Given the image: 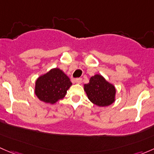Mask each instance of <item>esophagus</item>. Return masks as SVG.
Masks as SVG:
<instances>
[{
  "label": "esophagus",
  "instance_id": "1",
  "mask_svg": "<svg viewBox=\"0 0 154 154\" xmlns=\"http://www.w3.org/2000/svg\"><path fill=\"white\" fill-rule=\"evenodd\" d=\"M75 83L77 84H80L82 83V79L81 78H77L75 80Z\"/></svg>",
  "mask_w": 154,
  "mask_h": 154
}]
</instances>
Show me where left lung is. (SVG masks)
I'll return each instance as SVG.
<instances>
[{"instance_id": "obj_1", "label": "left lung", "mask_w": 154, "mask_h": 154, "mask_svg": "<svg viewBox=\"0 0 154 154\" xmlns=\"http://www.w3.org/2000/svg\"><path fill=\"white\" fill-rule=\"evenodd\" d=\"M83 87L88 100L96 106H108L116 101V87L101 74L91 76L89 82Z\"/></svg>"}]
</instances>
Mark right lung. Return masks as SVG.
Here are the masks:
<instances>
[{
    "mask_svg": "<svg viewBox=\"0 0 154 154\" xmlns=\"http://www.w3.org/2000/svg\"><path fill=\"white\" fill-rule=\"evenodd\" d=\"M71 85L69 77L63 70L54 68L37 78L34 92L41 101L54 104L64 98Z\"/></svg>",
    "mask_w": 154,
    "mask_h": 154,
    "instance_id": "add662e5",
    "label": "right lung"
}]
</instances>
